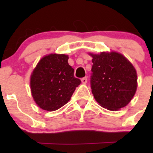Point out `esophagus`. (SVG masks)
I'll use <instances>...</instances> for the list:
<instances>
[{
    "instance_id": "esophagus-1",
    "label": "esophagus",
    "mask_w": 153,
    "mask_h": 153,
    "mask_svg": "<svg viewBox=\"0 0 153 153\" xmlns=\"http://www.w3.org/2000/svg\"><path fill=\"white\" fill-rule=\"evenodd\" d=\"M81 82H82L83 84H86V83L87 82V78H86V77H84V78H81Z\"/></svg>"
}]
</instances>
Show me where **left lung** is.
Returning <instances> with one entry per match:
<instances>
[{"label":"left lung","mask_w":153,"mask_h":153,"mask_svg":"<svg viewBox=\"0 0 153 153\" xmlns=\"http://www.w3.org/2000/svg\"><path fill=\"white\" fill-rule=\"evenodd\" d=\"M92 57L90 85L97 102L109 110L127 105L137 89V74L131 63L112 52L90 54Z\"/></svg>","instance_id":"1"}]
</instances>
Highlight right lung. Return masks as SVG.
<instances>
[{
  "label": "right lung",
  "instance_id": "add662e5",
  "mask_svg": "<svg viewBox=\"0 0 153 153\" xmlns=\"http://www.w3.org/2000/svg\"><path fill=\"white\" fill-rule=\"evenodd\" d=\"M66 55L50 54L44 57L30 79L32 95L41 109L55 111L70 100L81 80L74 76V69Z\"/></svg>",
  "mask_w": 153,
  "mask_h": 153
}]
</instances>
